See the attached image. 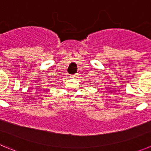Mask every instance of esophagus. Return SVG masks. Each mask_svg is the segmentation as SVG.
<instances>
[{
    "label": "esophagus",
    "mask_w": 151,
    "mask_h": 151,
    "mask_svg": "<svg viewBox=\"0 0 151 151\" xmlns=\"http://www.w3.org/2000/svg\"><path fill=\"white\" fill-rule=\"evenodd\" d=\"M77 77V74H74V75H70V77H71V78H74V77Z\"/></svg>",
    "instance_id": "1"
}]
</instances>
